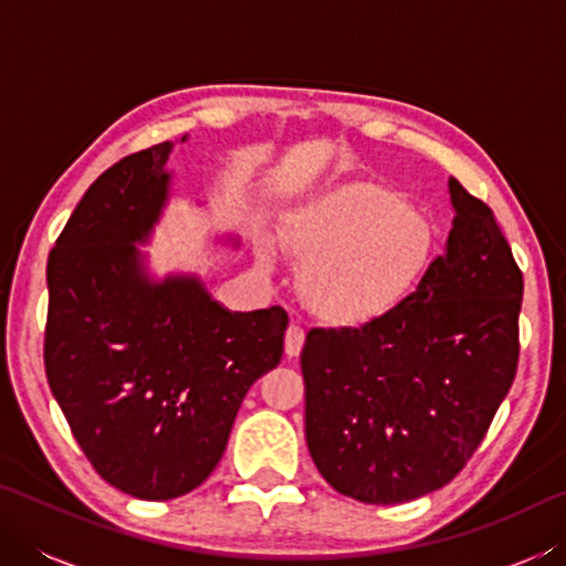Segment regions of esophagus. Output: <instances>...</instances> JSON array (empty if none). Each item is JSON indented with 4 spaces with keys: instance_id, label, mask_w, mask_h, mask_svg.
Returning <instances> with one entry per match:
<instances>
[{
    "instance_id": "34e87169",
    "label": "esophagus",
    "mask_w": 566,
    "mask_h": 566,
    "mask_svg": "<svg viewBox=\"0 0 566 566\" xmlns=\"http://www.w3.org/2000/svg\"><path fill=\"white\" fill-rule=\"evenodd\" d=\"M302 347H304V329L296 322H292L290 329H286V334H284L286 357H300Z\"/></svg>"
}]
</instances>
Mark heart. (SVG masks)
I'll return each mask as SVG.
<instances>
[{
    "label": "heart",
    "mask_w": 566,
    "mask_h": 566,
    "mask_svg": "<svg viewBox=\"0 0 566 566\" xmlns=\"http://www.w3.org/2000/svg\"><path fill=\"white\" fill-rule=\"evenodd\" d=\"M280 242L304 262L302 292L312 310L354 324L395 310L434 252L427 219L375 185H344L296 207ZM264 256L272 262V249Z\"/></svg>",
    "instance_id": "1"
}]
</instances>
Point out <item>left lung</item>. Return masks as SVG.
Here are the masks:
<instances>
[{"label":"left lung","instance_id":"1","mask_svg":"<svg viewBox=\"0 0 566 566\" xmlns=\"http://www.w3.org/2000/svg\"><path fill=\"white\" fill-rule=\"evenodd\" d=\"M444 252L361 327L312 329L304 432L319 474L364 504H401L462 472L510 391L524 280L494 212L449 177Z\"/></svg>","mask_w":566,"mask_h":566}]
</instances>
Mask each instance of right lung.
<instances>
[{
  "instance_id": "1",
  "label": "right lung",
  "mask_w": 566,
  "mask_h": 566,
  "mask_svg": "<svg viewBox=\"0 0 566 566\" xmlns=\"http://www.w3.org/2000/svg\"><path fill=\"white\" fill-rule=\"evenodd\" d=\"M171 149L161 142L104 171L46 262L52 395L104 482L151 502L214 472L249 387L280 364L290 324L282 306L224 310L197 274L149 276L137 244L169 202Z\"/></svg>"
}]
</instances>
